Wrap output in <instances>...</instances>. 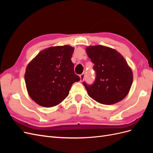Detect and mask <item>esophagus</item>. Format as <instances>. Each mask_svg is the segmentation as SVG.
I'll use <instances>...</instances> for the list:
<instances>
[{"instance_id": "obj_1", "label": "esophagus", "mask_w": 153, "mask_h": 153, "mask_svg": "<svg viewBox=\"0 0 153 153\" xmlns=\"http://www.w3.org/2000/svg\"><path fill=\"white\" fill-rule=\"evenodd\" d=\"M80 81H81V82H82L83 80H84V78H85V73H82V75H80Z\"/></svg>"}]
</instances>
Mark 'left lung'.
Segmentation results:
<instances>
[{
    "instance_id": "obj_1",
    "label": "left lung",
    "mask_w": 153,
    "mask_h": 153,
    "mask_svg": "<svg viewBox=\"0 0 153 153\" xmlns=\"http://www.w3.org/2000/svg\"><path fill=\"white\" fill-rule=\"evenodd\" d=\"M86 52L94 64L96 80L92 85L83 83L91 98L101 104L112 105L123 100L133 83V72L123 55L103 45L89 46Z\"/></svg>"
}]
</instances>
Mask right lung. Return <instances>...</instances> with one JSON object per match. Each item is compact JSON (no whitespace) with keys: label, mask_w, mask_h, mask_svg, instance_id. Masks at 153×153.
Listing matches in <instances>:
<instances>
[{"label":"right lung","mask_w":153,"mask_h":153,"mask_svg":"<svg viewBox=\"0 0 153 153\" xmlns=\"http://www.w3.org/2000/svg\"><path fill=\"white\" fill-rule=\"evenodd\" d=\"M74 48L69 45L45 48L28 64L25 73L29 96L44 107L61 103L80 78L74 71L71 57Z\"/></svg>","instance_id":"1"}]
</instances>
